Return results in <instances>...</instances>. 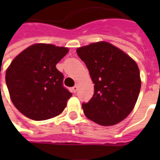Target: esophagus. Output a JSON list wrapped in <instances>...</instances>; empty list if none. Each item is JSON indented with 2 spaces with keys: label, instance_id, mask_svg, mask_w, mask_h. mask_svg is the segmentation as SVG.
I'll return each instance as SVG.
<instances>
[{
  "label": "esophagus",
  "instance_id": "esophagus-1",
  "mask_svg": "<svg viewBox=\"0 0 160 160\" xmlns=\"http://www.w3.org/2000/svg\"><path fill=\"white\" fill-rule=\"evenodd\" d=\"M78 87H79V86H78V84H76L74 87H72V92H73V93H75V92H77V90H78Z\"/></svg>",
  "mask_w": 160,
  "mask_h": 160
}]
</instances>
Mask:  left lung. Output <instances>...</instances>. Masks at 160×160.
<instances>
[{
    "label": "left lung",
    "instance_id": "1",
    "mask_svg": "<svg viewBox=\"0 0 160 160\" xmlns=\"http://www.w3.org/2000/svg\"><path fill=\"white\" fill-rule=\"evenodd\" d=\"M76 51L94 84L93 96L82 104L86 117L103 126L120 122L134 109L141 90L136 62L107 42H93Z\"/></svg>",
    "mask_w": 160,
    "mask_h": 160
}]
</instances>
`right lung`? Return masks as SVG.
Wrapping results in <instances>:
<instances>
[{"mask_svg": "<svg viewBox=\"0 0 160 160\" xmlns=\"http://www.w3.org/2000/svg\"><path fill=\"white\" fill-rule=\"evenodd\" d=\"M68 49L36 43L16 56L6 72L10 98L19 111L35 121L60 115L72 93L63 87V74L56 65Z\"/></svg>", "mask_w": 160, "mask_h": 160, "instance_id": "add662e5", "label": "right lung"}]
</instances>
